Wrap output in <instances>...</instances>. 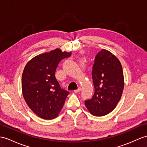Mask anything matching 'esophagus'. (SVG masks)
<instances>
[{"label": "esophagus", "mask_w": 147, "mask_h": 147, "mask_svg": "<svg viewBox=\"0 0 147 147\" xmlns=\"http://www.w3.org/2000/svg\"><path fill=\"white\" fill-rule=\"evenodd\" d=\"M80 90H81V88L78 87L77 89H76V90H74V92L75 93H78V92H79Z\"/></svg>", "instance_id": "esophagus-1"}]
</instances>
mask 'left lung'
Returning a JSON list of instances; mask_svg holds the SVG:
<instances>
[{
	"label": "left lung",
	"instance_id": "left-lung-1",
	"mask_svg": "<svg viewBox=\"0 0 147 147\" xmlns=\"http://www.w3.org/2000/svg\"><path fill=\"white\" fill-rule=\"evenodd\" d=\"M92 76L95 92L85 105L92 115L104 116L115 108L122 95V67L115 55L102 49L95 57Z\"/></svg>",
	"mask_w": 147,
	"mask_h": 147
}]
</instances>
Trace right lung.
<instances>
[{
    "mask_svg": "<svg viewBox=\"0 0 147 147\" xmlns=\"http://www.w3.org/2000/svg\"><path fill=\"white\" fill-rule=\"evenodd\" d=\"M71 55V52L57 49L35 57L25 67L22 77L24 98L42 119L51 120L58 116L69 94L60 87L55 73L60 62Z\"/></svg>",
    "mask_w": 147,
    "mask_h": 147,
    "instance_id": "right-lung-1",
    "label": "right lung"
}]
</instances>
